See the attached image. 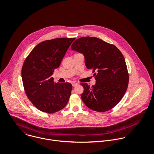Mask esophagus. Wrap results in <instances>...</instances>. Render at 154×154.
Masks as SVG:
<instances>
[{
  "label": "esophagus",
  "mask_w": 154,
  "mask_h": 154,
  "mask_svg": "<svg viewBox=\"0 0 154 154\" xmlns=\"http://www.w3.org/2000/svg\"><path fill=\"white\" fill-rule=\"evenodd\" d=\"M78 85V83H73V84H72V86H73V87H75L77 86Z\"/></svg>",
  "instance_id": "obj_1"
}]
</instances>
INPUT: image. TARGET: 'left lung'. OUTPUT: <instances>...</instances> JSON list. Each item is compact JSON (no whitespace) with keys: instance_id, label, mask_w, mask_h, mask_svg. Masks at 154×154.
<instances>
[{"instance_id":"obj_1","label":"left lung","mask_w":154,"mask_h":154,"mask_svg":"<svg viewBox=\"0 0 154 154\" xmlns=\"http://www.w3.org/2000/svg\"><path fill=\"white\" fill-rule=\"evenodd\" d=\"M71 48L83 54L85 65L93 70L96 80L92 87L81 84L84 88L81 95L84 104L98 112L112 109L124 96L129 84L127 66L121 51L113 44L94 37L76 40Z\"/></svg>"}]
</instances>
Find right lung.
<instances>
[{"label": "right lung", "instance_id": "right-lung-1", "mask_svg": "<svg viewBox=\"0 0 154 154\" xmlns=\"http://www.w3.org/2000/svg\"><path fill=\"white\" fill-rule=\"evenodd\" d=\"M75 38H57L37 45L23 64L22 79L25 94L39 110L54 113L63 109L69 100L72 85L55 83L51 77Z\"/></svg>", "mask_w": 154, "mask_h": 154}]
</instances>
